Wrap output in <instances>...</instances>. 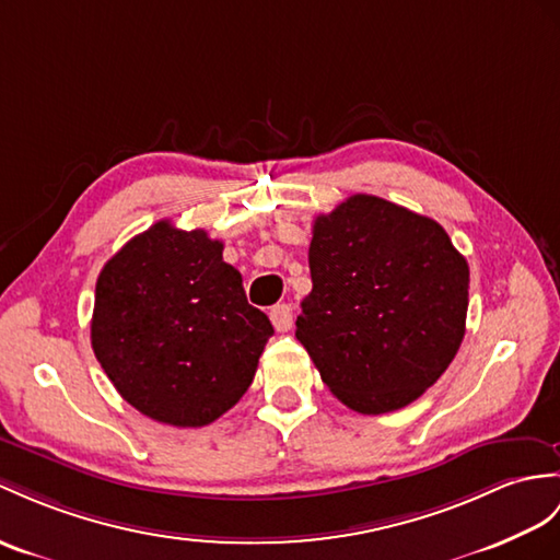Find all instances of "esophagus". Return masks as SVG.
Here are the masks:
<instances>
[{"mask_svg": "<svg viewBox=\"0 0 560 560\" xmlns=\"http://www.w3.org/2000/svg\"><path fill=\"white\" fill-rule=\"evenodd\" d=\"M270 323L272 327H276L278 332H288L292 323H294V316H292V306L290 304H278L270 308Z\"/></svg>", "mask_w": 560, "mask_h": 560, "instance_id": "34e87169", "label": "esophagus"}]
</instances>
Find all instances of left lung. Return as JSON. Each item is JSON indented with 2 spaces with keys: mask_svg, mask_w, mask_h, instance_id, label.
<instances>
[{
  "mask_svg": "<svg viewBox=\"0 0 560 560\" xmlns=\"http://www.w3.org/2000/svg\"><path fill=\"white\" fill-rule=\"evenodd\" d=\"M308 268L296 339L339 401L380 416L438 383L466 335L470 282L438 221L353 195L316 218Z\"/></svg>",
  "mask_w": 560,
  "mask_h": 560,
  "instance_id": "obj_1",
  "label": "left lung"
}]
</instances>
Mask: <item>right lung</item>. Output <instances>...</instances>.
<instances>
[{
    "label": "right lung",
    "instance_id": "obj_1",
    "mask_svg": "<svg viewBox=\"0 0 560 560\" xmlns=\"http://www.w3.org/2000/svg\"><path fill=\"white\" fill-rule=\"evenodd\" d=\"M272 325L207 230L159 221L97 278L92 349L118 394L147 418L201 428L249 389Z\"/></svg>",
    "mask_w": 560,
    "mask_h": 560
}]
</instances>
